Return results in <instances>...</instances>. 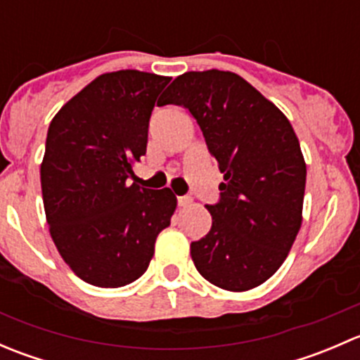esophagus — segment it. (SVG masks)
I'll use <instances>...</instances> for the list:
<instances>
[{"instance_id": "1", "label": "esophagus", "mask_w": 360, "mask_h": 360, "mask_svg": "<svg viewBox=\"0 0 360 360\" xmlns=\"http://www.w3.org/2000/svg\"><path fill=\"white\" fill-rule=\"evenodd\" d=\"M191 202H193V198L188 197V195H184V197H177V203H179V207L191 205Z\"/></svg>"}]
</instances>
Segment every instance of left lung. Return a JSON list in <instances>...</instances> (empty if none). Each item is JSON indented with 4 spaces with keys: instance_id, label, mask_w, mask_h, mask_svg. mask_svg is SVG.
Segmentation results:
<instances>
[{
    "instance_id": "1",
    "label": "left lung",
    "mask_w": 360,
    "mask_h": 360,
    "mask_svg": "<svg viewBox=\"0 0 360 360\" xmlns=\"http://www.w3.org/2000/svg\"><path fill=\"white\" fill-rule=\"evenodd\" d=\"M177 104L197 120L224 174L219 202L205 205L212 226L191 242V259L210 284L249 291L281 268L301 228L307 165L285 115L242 76L190 71L160 106Z\"/></svg>"
}]
</instances>
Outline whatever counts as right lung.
<instances>
[{
    "instance_id": "1",
    "label": "right lung",
    "mask_w": 360,
    "mask_h": 360,
    "mask_svg": "<svg viewBox=\"0 0 360 360\" xmlns=\"http://www.w3.org/2000/svg\"><path fill=\"white\" fill-rule=\"evenodd\" d=\"M170 78L123 69L94 79L50 122L41 162L46 223L66 264L86 284L122 288L148 270L177 200L137 183L150 116Z\"/></svg>"
}]
</instances>
